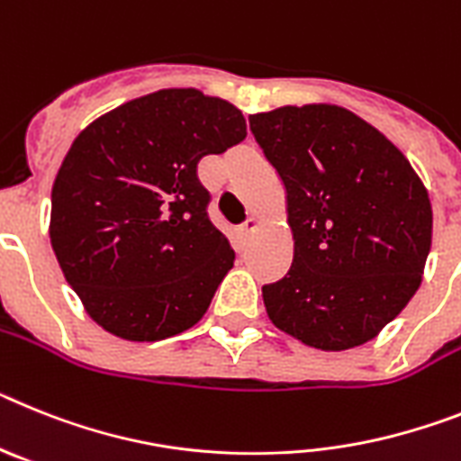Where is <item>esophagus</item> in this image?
Returning <instances> with one entry per match:
<instances>
[{
  "mask_svg": "<svg viewBox=\"0 0 461 461\" xmlns=\"http://www.w3.org/2000/svg\"><path fill=\"white\" fill-rule=\"evenodd\" d=\"M259 225H262V222H259V218H255V215L253 218H248L246 222L239 227V236H241V239H250V236L259 230Z\"/></svg>",
  "mask_w": 461,
  "mask_h": 461,
  "instance_id": "1",
  "label": "esophagus"
}]
</instances>
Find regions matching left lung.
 I'll use <instances>...</instances> for the list:
<instances>
[{
    "label": "left lung",
    "instance_id": "8db88e82",
    "mask_svg": "<svg viewBox=\"0 0 461 461\" xmlns=\"http://www.w3.org/2000/svg\"><path fill=\"white\" fill-rule=\"evenodd\" d=\"M285 185L294 259L262 287L267 315L303 346L341 352L369 343L422 283L431 202L406 155L336 104L250 115Z\"/></svg>",
    "mask_w": 461,
    "mask_h": 461
}]
</instances>
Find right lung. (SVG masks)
I'll return each instance as SVG.
<instances>
[{"label": "right lung", "instance_id": "right-lung-1", "mask_svg": "<svg viewBox=\"0 0 461 461\" xmlns=\"http://www.w3.org/2000/svg\"><path fill=\"white\" fill-rule=\"evenodd\" d=\"M227 99L169 87L99 115L76 136L50 194V246L86 313L125 341L197 325L234 267L197 178L246 139Z\"/></svg>", "mask_w": 461, "mask_h": 461}]
</instances>
